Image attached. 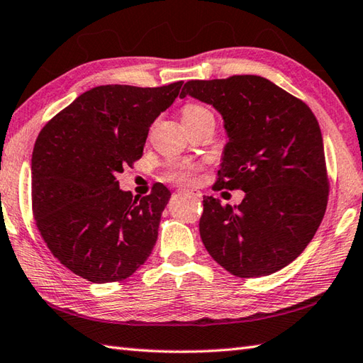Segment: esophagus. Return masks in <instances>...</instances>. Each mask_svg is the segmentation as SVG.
I'll list each match as a JSON object with an SVG mask.
<instances>
[{
	"instance_id": "obj_1",
	"label": "esophagus",
	"mask_w": 363,
	"mask_h": 363,
	"mask_svg": "<svg viewBox=\"0 0 363 363\" xmlns=\"http://www.w3.org/2000/svg\"><path fill=\"white\" fill-rule=\"evenodd\" d=\"M180 192H182V194H188V196H192V197H196V199L202 197V192L196 191V189H180Z\"/></svg>"
}]
</instances>
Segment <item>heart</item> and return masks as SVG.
Segmentation results:
<instances>
[{
  "label": "heart",
  "instance_id": "heart-1",
  "mask_svg": "<svg viewBox=\"0 0 363 363\" xmlns=\"http://www.w3.org/2000/svg\"><path fill=\"white\" fill-rule=\"evenodd\" d=\"M208 118H213V113L206 107L200 106V104L188 102L186 106H183V108H182V119H183L184 125L196 124V123H199V121H203ZM196 169L197 167L194 164L175 163V164L167 167V171L164 172V179L169 182L180 183V184H188L194 180Z\"/></svg>",
  "mask_w": 363,
  "mask_h": 363
}]
</instances>
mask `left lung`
<instances>
[{
    "label": "left lung",
    "mask_w": 363,
    "mask_h": 363,
    "mask_svg": "<svg viewBox=\"0 0 363 363\" xmlns=\"http://www.w3.org/2000/svg\"><path fill=\"white\" fill-rule=\"evenodd\" d=\"M189 94L219 110L228 143L213 191L242 189L238 208L203 196L200 238L231 275L275 273L303 253L328 205L318 121L308 104L261 76L188 80Z\"/></svg>",
    "instance_id": "1"
}]
</instances>
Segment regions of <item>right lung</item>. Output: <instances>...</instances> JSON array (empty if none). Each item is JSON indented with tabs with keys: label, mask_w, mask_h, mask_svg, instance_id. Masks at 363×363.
Returning a JSON list of instances; mask_svg holds the SVG:
<instances>
[{
	"label": "right lung",
	"mask_w": 363,
	"mask_h": 363,
	"mask_svg": "<svg viewBox=\"0 0 363 363\" xmlns=\"http://www.w3.org/2000/svg\"><path fill=\"white\" fill-rule=\"evenodd\" d=\"M183 82L101 85L46 123L32 152V214L50 252L77 277L116 283L146 262L171 192L141 199L116 175L143 157L150 124Z\"/></svg>",
	"instance_id": "obj_1"
}]
</instances>
